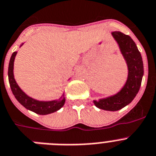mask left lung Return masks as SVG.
<instances>
[{
    "label": "left lung",
    "instance_id": "8db88e82",
    "mask_svg": "<svg viewBox=\"0 0 156 156\" xmlns=\"http://www.w3.org/2000/svg\"><path fill=\"white\" fill-rule=\"evenodd\" d=\"M112 35L118 42L126 59L129 76L126 84L118 94L98 102L94 101V103L102 110L116 111L129 104L139 91L144 75V65L141 54L131 37L120 31H114Z\"/></svg>",
    "mask_w": 156,
    "mask_h": 156
}]
</instances>
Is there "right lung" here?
Returning <instances> with one entry per match:
<instances>
[{
    "label": "right lung",
    "mask_w": 156,
    "mask_h": 156,
    "mask_svg": "<svg viewBox=\"0 0 156 156\" xmlns=\"http://www.w3.org/2000/svg\"><path fill=\"white\" fill-rule=\"evenodd\" d=\"M17 52H14L10 58V62L9 65V80L10 87L14 94L15 98H16L21 105L24 106L27 110H30L33 112L36 113L41 115L49 114L54 113L59 109H61L64 106L65 99L64 97H61L58 100L50 101V102H41V101L34 100L33 98L27 96L23 91L21 90L17 85L16 82L14 79L13 76V65H14L15 57L16 55Z\"/></svg>",
    "instance_id": "right-lung-1"
}]
</instances>
